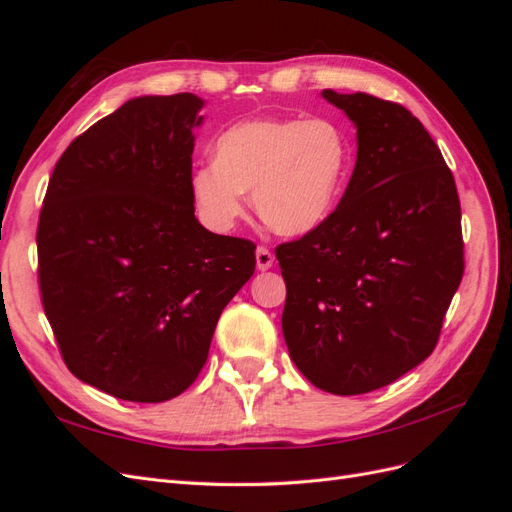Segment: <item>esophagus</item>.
Listing matches in <instances>:
<instances>
[{
  "label": "esophagus",
  "mask_w": 512,
  "mask_h": 512,
  "mask_svg": "<svg viewBox=\"0 0 512 512\" xmlns=\"http://www.w3.org/2000/svg\"><path fill=\"white\" fill-rule=\"evenodd\" d=\"M273 254L267 250V247H258L256 250V269L258 271H267V269H271L273 267Z\"/></svg>",
  "instance_id": "34e87169"
}]
</instances>
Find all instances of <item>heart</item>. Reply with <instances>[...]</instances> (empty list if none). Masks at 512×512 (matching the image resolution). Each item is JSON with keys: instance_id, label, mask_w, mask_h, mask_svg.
I'll return each mask as SVG.
<instances>
[{"instance_id": "1", "label": "heart", "mask_w": 512, "mask_h": 512, "mask_svg": "<svg viewBox=\"0 0 512 512\" xmlns=\"http://www.w3.org/2000/svg\"><path fill=\"white\" fill-rule=\"evenodd\" d=\"M348 164V136L331 119L258 117L218 138L215 162L192 170L190 192L215 232L237 224L252 190L256 213L277 235L305 237L333 215Z\"/></svg>"}]
</instances>
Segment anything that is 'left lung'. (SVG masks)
I'll return each mask as SVG.
<instances>
[{"instance_id": "1", "label": "left lung", "mask_w": 512, "mask_h": 512, "mask_svg": "<svg viewBox=\"0 0 512 512\" xmlns=\"http://www.w3.org/2000/svg\"><path fill=\"white\" fill-rule=\"evenodd\" d=\"M322 98L356 128V164L331 218L277 247L282 331L301 374L333 395L401 378L436 348L463 275L461 207L438 145L401 104Z\"/></svg>"}]
</instances>
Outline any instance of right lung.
Instances as JSON below:
<instances>
[{"mask_svg": "<svg viewBox=\"0 0 512 512\" xmlns=\"http://www.w3.org/2000/svg\"><path fill=\"white\" fill-rule=\"evenodd\" d=\"M194 94L132 98L74 138L38 224L44 314L72 374L126 401L181 395L256 245L196 220Z\"/></svg>", "mask_w": 512, "mask_h": 512, "instance_id": "obj_1", "label": "right lung"}]
</instances>
